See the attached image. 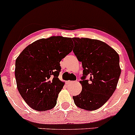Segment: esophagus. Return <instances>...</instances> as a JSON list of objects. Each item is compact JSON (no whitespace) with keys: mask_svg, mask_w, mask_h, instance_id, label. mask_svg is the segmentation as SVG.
<instances>
[{"mask_svg":"<svg viewBox=\"0 0 135 135\" xmlns=\"http://www.w3.org/2000/svg\"><path fill=\"white\" fill-rule=\"evenodd\" d=\"M76 83V81H67V84H73L74 83Z\"/></svg>","mask_w":135,"mask_h":135,"instance_id":"34e87169","label":"esophagus"}]
</instances>
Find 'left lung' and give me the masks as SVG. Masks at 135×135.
Here are the masks:
<instances>
[{
  "instance_id": "left-lung-1",
  "label": "left lung",
  "mask_w": 135,
  "mask_h": 135,
  "mask_svg": "<svg viewBox=\"0 0 135 135\" xmlns=\"http://www.w3.org/2000/svg\"><path fill=\"white\" fill-rule=\"evenodd\" d=\"M72 40L75 47L73 51L84 69L80 81L83 89L79 95L73 97L74 103L82 109L94 110L104 105L115 90L121 72L119 56L110 46L98 40Z\"/></svg>"
}]
</instances>
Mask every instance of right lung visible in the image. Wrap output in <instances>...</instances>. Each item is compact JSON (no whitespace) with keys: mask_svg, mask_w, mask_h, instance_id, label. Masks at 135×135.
<instances>
[{"mask_svg":"<svg viewBox=\"0 0 135 135\" xmlns=\"http://www.w3.org/2000/svg\"><path fill=\"white\" fill-rule=\"evenodd\" d=\"M71 38L61 36L37 40L16 60L17 88L25 102L38 111L52 109L64 83L58 79L60 62L72 51Z\"/></svg>","mask_w":135,"mask_h":135,"instance_id":"add662e5","label":"right lung"}]
</instances>
